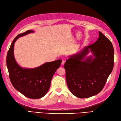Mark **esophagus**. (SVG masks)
I'll use <instances>...</instances> for the list:
<instances>
[{"label":"esophagus","instance_id":"obj_1","mask_svg":"<svg viewBox=\"0 0 121 121\" xmlns=\"http://www.w3.org/2000/svg\"><path fill=\"white\" fill-rule=\"evenodd\" d=\"M65 60H62V63H61V64L62 65H64V63H65Z\"/></svg>","mask_w":121,"mask_h":121}]
</instances>
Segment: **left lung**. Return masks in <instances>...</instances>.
<instances>
[{
    "label": "left lung",
    "instance_id": "1",
    "mask_svg": "<svg viewBox=\"0 0 121 121\" xmlns=\"http://www.w3.org/2000/svg\"><path fill=\"white\" fill-rule=\"evenodd\" d=\"M94 44L69 56L64 64L68 87L74 95L87 98L103 88L113 67L112 43L101 32ZM90 52L92 55L87 56Z\"/></svg>",
    "mask_w": 121,
    "mask_h": 121
}]
</instances>
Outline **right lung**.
<instances>
[{
	"label": "right lung",
	"instance_id": "right-lung-1",
	"mask_svg": "<svg viewBox=\"0 0 121 121\" xmlns=\"http://www.w3.org/2000/svg\"><path fill=\"white\" fill-rule=\"evenodd\" d=\"M32 30L19 34L12 42L7 56V65L12 85L17 91L30 99H40L45 95L51 85L56 71L60 66L62 60L46 62L33 69L23 68L16 62L14 57V44L19 37L30 33Z\"/></svg>",
	"mask_w": 121,
	"mask_h": 121
}]
</instances>
